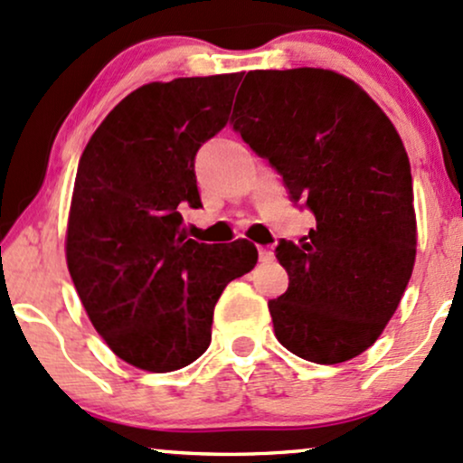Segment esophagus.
I'll use <instances>...</instances> for the list:
<instances>
[{
	"instance_id": "1",
	"label": "esophagus",
	"mask_w": 463,
	"mask_h": 463,
	"mask_svg": "<svg viewBox=\"0 0 463 463\" xmlns=\"http://www.w3.org/2000/svg\"><path fill=\"white\" fill-rule=\"evenodd\" d=\"M258 256H260V262H271V260L275 258L273 249H269V247H260Z\"/></svg>"
}]
</instances>
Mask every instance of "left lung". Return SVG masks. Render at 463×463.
Returning a JSON list of instances; mask_svg holds the SVG:
<instances>
[{
  "instance_id": "1",
  "label": "left lung",
  "mask_w": 463,
  "mask_h": 463,
  "mask_svg": "<svg viewBox=\"0 0 463 463\" xmlns=\"http://www.w3.org/2000/svg\"><path fill=\"white\" fill-rule=\"evenodd\" d=\"M232 124L315 214L308 236L275 249L288 273L269 301L275 336L306 361H350L385 330L413 271L402 139L354 80L317 67L249 71Z\"/></svg>"
}]
</instances>
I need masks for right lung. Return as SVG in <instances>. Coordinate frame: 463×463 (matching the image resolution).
<instances>
[{
  "label": "right lung",
  "mask_w": 463,
  "mask_h": 463,
  "mask_svg": "<svg viewBox=\"0 0 463 463\" xmlns=\"http://www.w3.org/2000/svg\"><path fill=\"white\" fill-rule=\"evenodd\" d=\"M242 74L175 78L128 93L82 150L67 221V269L116 356L164 373L212 341L232 279L251 271L249 241L185 236L179 207H201L194 157L230 119Z\"/></svg>",
  "instance_id": "1"
}]
</instances>
